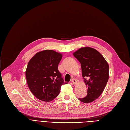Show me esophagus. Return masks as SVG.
I'll return each instance as SVG.
<instances>
[{"label": "esophagus", "mask_w": 130, "mask_h": 130, "mask_svg": "<svg viewBox=\"0 0 130 130\" xmlns=\"http://www.w3.org/2000/svg\"><path fill=\"white\" fill-rule=\"evenodd\" d=\"M71 82H72V83L73 84L75 85V84H76L77 83V80L76 79H72V80H71Z\"/></svg>", "instance_id": "1"}]
</instances>
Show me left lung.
Wrapping results in <instances>:
<instances>
[{
    "label": "left lung",
    "mask_w": 130,
    "mask_h": 130,
    "mask_svg": "<svg viewBox=\"0 0 130 130\" xmlns=\"http://www.w3.org/2000/svg\"><path fill=\"white\" fill-rule=\"evenodd\" d=\"M73 55L81 64L82 76L88 88L85 98L78 100L91 103L103 92L109 77V66L104 57L96 50L89 47L80 48Z\"/></svg>",
    "instance_id": "obj_1"
}]
</instances>
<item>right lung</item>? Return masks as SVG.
<instances>
[{
	"mask_svg": "<svg viewBox=\"0 0 130 130\" xmlns=\"http://www.w3.org/2000/svg\"><path fill=\"white\" fill-rule=\"evenodd\" d=\"M62 55L53 50L36 53L29 61L26 71L27 84L32 94L38 99L50 102L60 93L65 84L58 65Z\"/></svg>",
	"mask_w": 130,
	"mask_h": 130,
	"instance_id": "1",
	"label": "right lung"
}]
</instances>
